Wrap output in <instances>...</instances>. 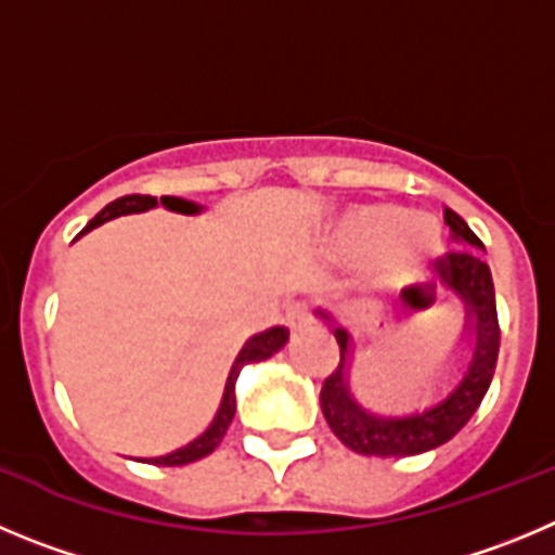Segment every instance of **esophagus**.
Segmentation results:
<instances>
[{
  "mask_svg": "<svg viewBox=\"0 0 555 555\" xmlns=\"http://www.w3.org/2000/svg\"><path fill=\"white\" fill-rule=\"evenodd\" d=\"M309 321H312V314H309L307 304H289L287 318H284V323H287L289 328H304L309 326Z\"/></svg>",
  "mask_w": 555,
  "mask_h": 555,
  "instance_id": "obj_1",
  "label": "esophagus"
}]
</instances>
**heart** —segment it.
Masks as SVG:
<instances>
[{
  "mask_svg": "<svg viewBox=\"0 0 555 555\" xmlns=\"http://www.w3.org/2000/svg\"><path fill=\"white\" fill-rule=\"evenodd\" d=\"M332 248L346 262L362 259V276L373 287H406L437 254L439 227L426 212H398L392 204H357L334 223Z\"/></svg>",
  "mask_w": 555,
  "mask_h": 555,
  "instance_id": "1",
  "label": "heart"
}]
</instances>
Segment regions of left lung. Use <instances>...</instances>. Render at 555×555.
Returning a JSON list of instances; mask_svg holds the SVG:
<instances>
[{
	"instance_id": "8db88e82",
	"label": "left lung",
	"mask_w": 555,
	"mask_h": 555,
	"mask_svg": "<svg viewBox=\"0 0 555 555\" xmlns=\"http://www.w3.org/2000/svg\"><path fill=\"white\" fill-rule=\"evenodd\" d=\"M446 223L459 248L434 266L426 293L406 289L403 296L417 309H428L453 296L462 304L464 326L451 359L423 387L387 401H364L357 396V343L351 328L328 309H318V318L339 343V367L321 389L323 417L339 442L362 456H414L446 446L476 414L495 373L501 328L492 273L478 254L483 251V243L453 209H446Z\"/></svg>"
}]
</instances>
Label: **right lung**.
<instances>
[{"mask_svg":"<svg viewBox=\"0 0 555 555\" xmlns=\"http://www.w3.org/2000/svg\"><path fill=\"white\" fill-rule=\"evenodd\" d=\"M154 207H166V209H171V212H182V216H198V212H204L202 204L188 202V198H179V196H163V198L121 196V198H116V202H109L107 207H104L102 212H99V216L82 229V234L91 232V229H96V227H102V223L113 221V218L134 216V212H146V209H154ZM287 339H289V332L284 326H273V328H268V332H259V334H254V337H248L246 346L241 348V353L234 357L232 371H229V376H227V387H223L221 403H218V412H216V417L209 421V426L204 428L198 437H193L188 446L177 448V451H171V453H163V456L141 459V462L163 464V467H179V464L198 462V459L209 456V453L216 451V448L221 446V439H223V434H227L229 423H232L234 409H237V403H234V384H237L241 371L251 362L271 359L273 353L282 351V348L287 346Z\"/></svg>","mask_w":555,"mask_h":555,"instance_id":"obj_1","label":"right lung"}]
</instances>
